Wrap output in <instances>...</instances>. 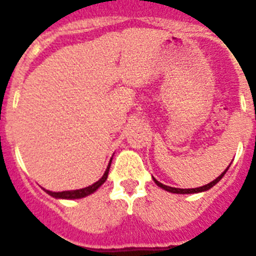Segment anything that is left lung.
Listing matches in <instances>:
<instances>
[{
	"instance_id": "8db88e82",
	"label": "left lung",
	"mask_w": 256,
	"mask_h": 256,
	"mask_svg": "<svg viewBox=\"0 0 256 256\" xmlns=\"http://www.w3.org/2000/svg\"><path fill=\"white\" fill-rule=\"evenodd\" d=\"M228 166H230V165H228ZM228 169H226V170H224V173H222V174L220 176V177H216V178L214 180V181H212V182L208 184V185L201 186V188H196V189H178V188H172V186H166V185H164V184L158 182L157 180H154V178H153V180H154V182H156L157 186H160V188H162V189H165V190H166V192H170V193H177V194L198 193V192H205V190H209L210 188H212V186L216 185V182H220V180L222 178V177H224V173L228 172Z\"/></svg>"
}]
</instances>
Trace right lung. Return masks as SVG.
<instances>
[{
	"mask_svg": "<svg viewBox=\"0 0 256 256\" xmlns=\"http://www.w3.org/2000/svg\"><path fill=\"white\" fill-rule=\"evenodd\" d=\"M110 166H111V161L108 164V168L106 173L103 174V177L98 181V182L92 184L91 186H87L84 189H79V190H68V192H50V190H46L47 194H50L52 197L55 198H66V200H75V198H82V197H86V196H88V194L94 193L95 190H98L100 186L103 185L106 182V180L108 177V172H110Z\"/></svg>",
	"mask_w": 256,
	"mask_h": 256,
	"instance_id": "right-lung-1",
	"label": "right lung"
}]
</instances>
